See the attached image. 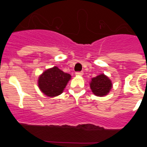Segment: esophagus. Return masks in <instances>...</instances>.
I'll use <instances>...</instances> for the list:
<instances>
[{
  "mask_svg": "<svg viewBox=\"0 0 147 147\" xmlns=\"http://www.w3.org/2000/svg\"><path fill=\"white\" fill-rule=\"evenodd\" d=\"M83 74H84V73H83L82 71H81V72H76V76H82L83 75Z\"/></svg>",
  "mask_w": 147,
  "mask_h": 147,
  "instance_id": "obj_1",
  "label": "esophagus"
}]
</instances>
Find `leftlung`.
<instances>
[{"instance_id": "1", "label": "left lung", "mask_w": 147, "mask_h": 147, "mask_svg": "<svg viewBox=\"0 0 147 147\" xmlns=\"http://www.w3.org/2000/svg\"><path fill=\"white\" fill-rule=\"evenodd\" d=\"M90 87L95 96L103 97L110 93L113 88V83L108 76L101 74L96 77L92 78L91 81L90 82Z\"/></svg>"}]
</instances>
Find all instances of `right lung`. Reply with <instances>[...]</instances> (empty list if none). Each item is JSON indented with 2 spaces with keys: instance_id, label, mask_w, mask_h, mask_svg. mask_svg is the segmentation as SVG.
Returning <instances> with one entry per match:
<instances>
[{
  "instance_id": "add662e5",
  "label": "right lung",
  "mask_w": 147,
  "mask_h": 147,
  "mask_svg": "<svg viewBox=\"0 0 147 147\" xmlns=\"http://www.w3.org/2000/svg\"><path fill=\"white\" fill-rule=\"evenodd\" d=\"M71 76L54 66L45 70L38 77V87L40 91L48 97L57 96L62 93Z\"/></svg>"
}]
</instances>
